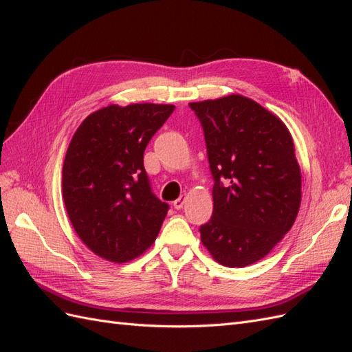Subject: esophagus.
<instances>
[{
	"label": "esophagus",
	"mask_w": 352,
	"mask_h": 352,
	"mask_svg": "<svg viewBox=\"0 0 352 352\" xmlns=\"http://www.w3.org/2000/svg\"><path fill=\"white\" fill-rule=\"evenodd\" d=\"M186 198H188V195L186 194H184V195H180L176 201H173V207L176 208V210H180L184 207V204L186 202Z\"/></svg>",
	"instance_id": "esophagus-1"
}]
</instances>
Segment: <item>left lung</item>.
<instances>
[{
	"mask_svg": "<svg viewBox=\"0 0 352 352\" xmlns=\"http://www.w3.org/2000/svg\"><path fill=\"white\" fill-rule=\"evenodd\" d=\"M204 131L212 216L201 242L217 263H257L289 232L301 204V170L285 123L258 102L233 94L190 102Z\"/></svg>",
	"mask_w": 352,
	"mask_h": 352,
	"instance_id": "8db88e82",
	"label": "left lung"
}]
</instances>
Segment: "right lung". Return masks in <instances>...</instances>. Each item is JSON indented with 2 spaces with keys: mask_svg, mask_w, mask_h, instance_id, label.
Instances as JSON below:
<instances>
[{
  "mask_svg": "<svg viewBox=\"0 0 352 352\" xmlns=\"http://www.w3.org/2000/svg\"><path fill=\"white\" fill-rule=\"evenodd\" d=\"M175 105H109L74 132L63 163V199L73 229L101 258L126 263L154 243L168 204L144 168V151Z\"/></svg>",
  "mask_w": 352,
  "mask_h": 352,
  "instance_id": "right-lung-1",
  "label": "right lung"
}]
</instances>
